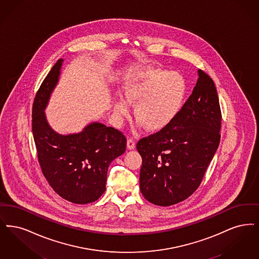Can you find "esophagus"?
<instances>
[{
  "instance_id": "esophagus-1",
  "label": "esophagus",
  "mask_w": 259,
  "mask_h": 259,
  "mask_svg": "<svg viewBox=\"0 0 259 259\" xmlns=\"http://www.w3.org/2000/svg\"><path fill=\"white\" fill-rule=\"evenodd\" d=\"M126 148L128 150H134L135 148V141L132 138H128L126 141Z\"/></svg>"
}]
</instances>
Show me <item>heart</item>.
Segmentation results:
<instances>
[{
  "instance_id": "b5f03b06",
  "label": "heart",
  "mask_w": 259,
  "mask_h": 259,
  "mask_svg": "<svg viewBox=\"0 0 259 259\" xmlns=\"http://www.w3.org/2000/svg\"><path fill=\"white\" fill-rule=\"evenodd\" d=\"M187 94L185 78L177 72L152 68L128 79L122 97L113 100V112L122 118L135 105V117L148 132L158 133L171 124L182 108Z\"/></svg>"
}]
</instances>
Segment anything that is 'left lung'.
<instances>
[{
    "instance_id": "1",
    "label": "left lung",
    "mask_w": 259,
    "mask_h": 259,
    "mask_svg": "<svg viewBox=\"0 0 259 259\" xmlns=\"http://www.w3.org/2000/svg\"><path fill=\"white\" fill-rule=\"evenodd\" d=\"M189 100L164 130L138 141L140 191L149 202L170 206L199 187L220 144L222 114L214 81L201 69Z\"/></svg>"
}]
</instances>
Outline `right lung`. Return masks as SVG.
I'll list each match as a JSON object with an SVG mask.
<instances>
[{
  "instance_id": "right-lung-1",
  "label": "right lung",
  "mask_w": 259,
  "mask_h": 259,
  "mask_svg": "<svg viewBox=\"0 0 259 259\" xmlns=\"http://www.w3.org/2000/svg\"><path fill=\"white\" fill-rule=\"evenodd\" d=\"M64 60L59 59L34 98L32 130L37 158L49 185L70 202L98 200L105 191L107 170L125 151L122 133L92 122L80 133L61 135L48 123L45 109L59 82Z\"/></svg>"
}]
</instances>
